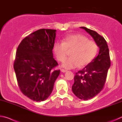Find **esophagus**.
<instances>
[{"label":"esophagus","mask_w":122,"mask_h":122,"mask_svg":"<svg viewBox=\"0 0 122 122\" xmlns=\"http://www.w3.org/2000/svg\"><path fill=\"white\" fill-rule=\"evenodd\" d=\"M61 72H66L67 71V70L63 69H62L61 70Z\"/></svg>","instance_id":"obj_1"}]
</instances>
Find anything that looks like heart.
Masks as SVG:
<instances>
[{"label":"heart","instance_id":"obj_1","mask_svg":"<svg viewBox=\"0 0 122 122\" xmlns=\"http://www.w3.org/2000/svg\"><path fill=\"white\" fill-rule=\"evenodd\" d=\"M98 46L96 42L88 40L81 34H75L66 37L62 43L55 42L53 51L57 60L63 61L67 55V50H72L71 56L66 59L62 66L65 68L83 67L88 65L98 52Z\"/></svg>","mask_w":122,"mask_h":122}]
</instances>
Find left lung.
<instances>
[{"mask_svg": "<svg viewBox=\"0 0 122 122\" xmlns=\"http://www.w3.org/2000/svg\"><path fill=\"white\" fill-rule=\"evenodd\" d=\"M91 36L99 47L96 58L75 75L72 91L79 99L87 100L100 92L105 85L110 66L109 51L107 42L96 31L81 27Z\"/></svg>", "mask_w": 122, "mask_h": 122, "instance_id": "8db88e82", "label": "left lung"}]
</instances>
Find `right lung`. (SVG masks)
I'll return each mask as SVG.
<instances>
[{"label":"right lung","mask_w":122,"mask_h":122,"mask_svg":"<svg viewBox=\"0 0 122 122\" xmlns=\"http://www.w3.org/2000/svg\"><path fill=\"white\" fill-rule=\"evenodd\" d=\"M56 30L41 29L24 38L17 48L14 69L21 91L33 101H44L50 96L60 70L53 58Z\"/></svg>","instance_id":"1"}]
</instances>
